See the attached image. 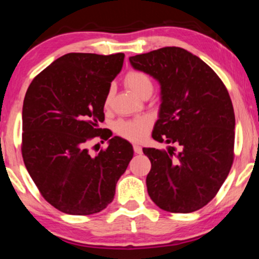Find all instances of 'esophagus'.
Masks as SVG:
<instances>
[{"label": "esophagus", "instance_id": "obj_1", "mask_svg": "<svg viewBox=\"0 0 259 259\" xmlns=\"http://www.w3.org/2000/svg\"><path fill=\"white\" fill-rule=\"evenodd\" d=\"M133 150L137 154H141L143 153V147L139 146V145H133Z\"/></svg>", "mask_w": 259, "mask_h": 259}]
</instances>
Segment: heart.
Wrapping results in <instances>:
<instances>
[{
	"mask_svg": "<svg viewBox=\"0 0 259 259\" xmlns=\"http://www.w3.org/2000/svg\"><path fill=\"white\" fill-rule=\"evenodd\" d=\"M125 83L138 97H140L144 92L152 91V88H153L151 77L141 70H131L127 73L125 76ZM111 97L112 93L108 92L107 97H106V105L109 104ZM151 123L152 121L148 116H140V118L132 120H118L114 123V131L118 136L125 138L127 140L140 141L146 137Z\"/></svg>",
	"mask_w": 259,
	"mask_h": 259,
	"instance_id": "b5f03b06",
	"label": "heart"
}]
</instances>
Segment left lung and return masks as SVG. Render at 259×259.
I'll list each match as a JSON object with an SVG mask.
<instances>
[{
  "instance_id": "1",
  "label": "left lung",
  "mask_w": 259,
  "mask_h": 259,
  "mask_svg": "<svg viewBox=\"0 0 259 259\" xmlns=\"http://www.w3.org/2000/svg\"><path fill=\"white\" fill-rule=\"evenodd\" d=\"M160 84L152 138L180 151L143 148L151 160L147 192L161 210L190 213L213 199L233 161L235 113L229 92L203 60L179 47L131 56Z\"/></svg>"
}]
</instances>
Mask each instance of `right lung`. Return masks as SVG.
<instances>
[{
  "mask_svg": "<svg viewBox=\"0 0 259 259\" xmlns=\"http://www.w3.org/2000/svg\"><path fill=\"white\" fill-rule=\"evenodd\" d=\"M125 54L69 53L28 87L22 108V157L49 204L67 214L98 213L112 203L133 147L120 137L92 157L86 144L100 136L111 82ZM109 137L106 138L108 139Z\"/></svg>",
  "mask_w": 259,
  "mask_h": 259,
  "instance_id": "add662e5",
  "label": "right lung"
}]
</instances>
